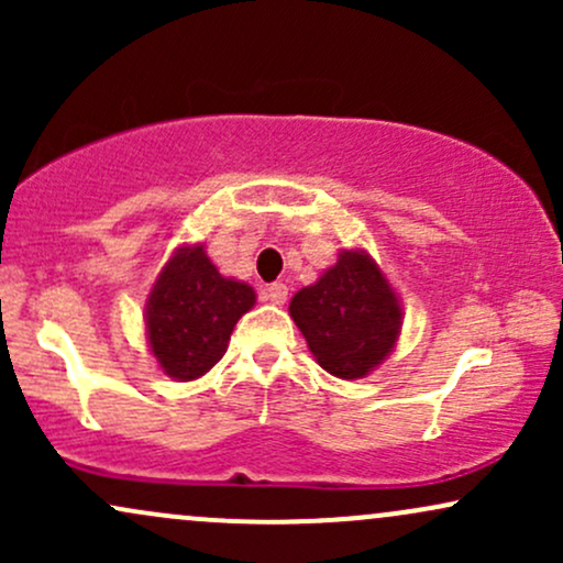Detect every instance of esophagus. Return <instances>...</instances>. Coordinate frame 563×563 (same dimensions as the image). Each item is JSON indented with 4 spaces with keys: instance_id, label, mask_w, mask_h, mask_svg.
Listing matches in <instances>:
<instances>
[{
    "instance_id": "1",
    "label": "esophagus",
    "mask_w": 563,
    "mask_h": 563,
    "mask_svg": "<svg viewBox=\"0 0 563 563\" xmlns=\"http://www.w3.org/2000/svg\"><path fill=\"white\" fill-rule=\"evenodd\" d=\"M264 299L273 301V303H277V307H280V303L288 301V288L283 286V283H269V286L264 288Z\"/></svg>"
}]
</instances>
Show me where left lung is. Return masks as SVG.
Returning <instances> with one entry per match:
<instances>
[{
	"label": "left lung",
	"mask_w": 563,
	"mask_h": 563,
	"mask_svg": "<svg viewBox=\"0 0 563 563\" xmlns=\"http://www.w3.org/2000/svg\"><path fill=\"white\" fill-rule=\"evenodd\" d=\"M290 318L322 371L354 380L391 354L402 328L397 294L365 251H341L318 283L290 299Z\"/></svg>",
	"instance_id": "obj_1"
}]
</instances>
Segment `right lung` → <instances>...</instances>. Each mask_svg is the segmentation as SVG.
Wrapping results in <instances>:
<instances>
[{
    "mask_svg": "<svg viewBox=\"0 0 563 563\" xmlns=\"http://www.w3.org/2000/svg\"><path fill=\"white\" fill-rule=\"evenodd\" d=\"M254 303V288L219 275L203 245H179L145 303L147 344L161 371L174 380L209 373L228 352L235 322Z\"/></svg>",
    "mask_w": 563,
    "mask_h": 563,
    "instance_id": "add662e5",
    "label": "right lung"
}]
</instances>
